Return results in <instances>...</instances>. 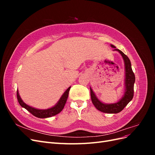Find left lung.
Masks as SVG:
<instances>
[{
    "instance_id": "8db88e82",
    "label": "left lung",
    "mask_w": 155,
    "mask_h": 155,
    "mask_svg": "<svg viewBox=\"0 0 155 155\" xmlns=\"http://www.w3.org/2000/svg\"><path fill=\"white\" fill-rule=\"evenodd\" d=\"M112 48H114V51H118L121 55L124 62V94L120 99L113 104H105L100 100L98 99L96 93L94 92L92 88L91 89V96L93 105L96 109L102 112L110 114H116L122 110L132 100L134 94V84L135 82V76L133 72L131 63L129 58L125 55L121 50L117 49L116 46L110 45Z\"/></svg>"
}]
</instances>
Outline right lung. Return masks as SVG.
I'll return each mask as SVG.
<instances>
[{
	"label": "right lung",
	"mask_w": 155,
	"mask_h": 155,
	"mask_svg": "<svg viewBox=\"0 0 155 155\" xmlns=\"http://www.w3.org/2000/svg\"><path fill=\"white\" fill-rule=\"evenodd\" d=\"M71 87H69L65 92L63 94L61 97H60V99L58 101L57 104L53 107L50 108H48L47 109H37V108L31 107L22 101L21 97L19 95V93H18V91H17V100L18 103H19L20 105L25 108L28 111H29L30 113H31L33 115L35 116V117L39 118H50V117L54 116L56 114H59L60 112L63 109L64 107L65 104H66L67 98L68 96V92Z\"/></svg>",
	"instance_id": "add662e5"
}]
</instances>
